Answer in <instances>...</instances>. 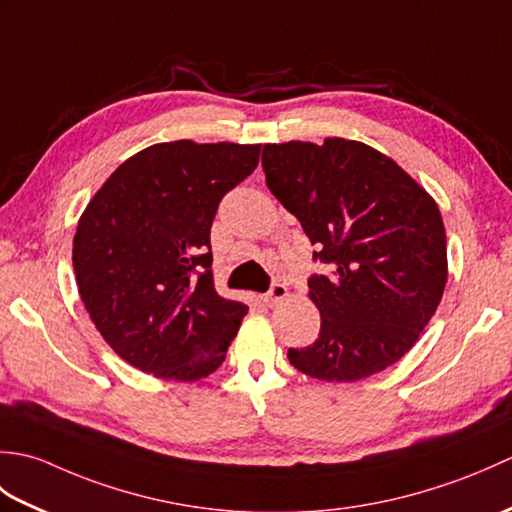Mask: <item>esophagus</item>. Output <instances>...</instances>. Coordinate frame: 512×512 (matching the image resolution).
I'll return each instance as SVG.
<instances>
[{
  "mask_svg": "<svg viewBox=\"0 0 512 512\" xmlns=\"http://www.w3.org/2000/svg\"><path fill=\"white\" fill-rule=\"evenodd\" d=\"M288 299V288L284 284H273L266 295H264V303L268 308H277L279 303H284Z\"/></svg>",
  "mask_w": 512,
  "mask_h": 512,
  "instance_id": "34e87169",
  "label": "esophagus"
}]
</instances>
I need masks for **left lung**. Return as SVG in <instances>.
I'll use <instances>...</instances> for the list:
<instances>
[{
    "label": "left lung",
    "mask_w": 512,
    "mask_h": 512,
    "mask_svg": "<svg viewBox=\"0 0 512 512\" xmlns=\"http://www.w3.org/2000/svg\"><path fill=\"white\" fill-rule=\"evenodd\" d=\"M266 184L297 217L314 259L308 297L319 339L288 350L290 363L328 383H354L405 356L447 286V233L436 200L389 156L358 140L268 143Z\"/></svg>",
    "instance_id": "8db88e82"
}]
</instances>
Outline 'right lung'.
Segmentation results:
<instances>
[{"instance_id": "right-lung-1", "label": "right lung", "mask_w": 512, "mask_h": 512, "mask_svg": "<svg viewBox=\"0 0 512 512\" xmlns=\"http://www.w3.org/2000/svg\"><path fill=\"white\" fill-rule=\"evenodd\" d=\"M262 145L158 143L127 158L79 217L72 266L112 350L156 378L193 383L224 363L246 317L217 295L211 224Z\"/></svg>"}]
</instances>
